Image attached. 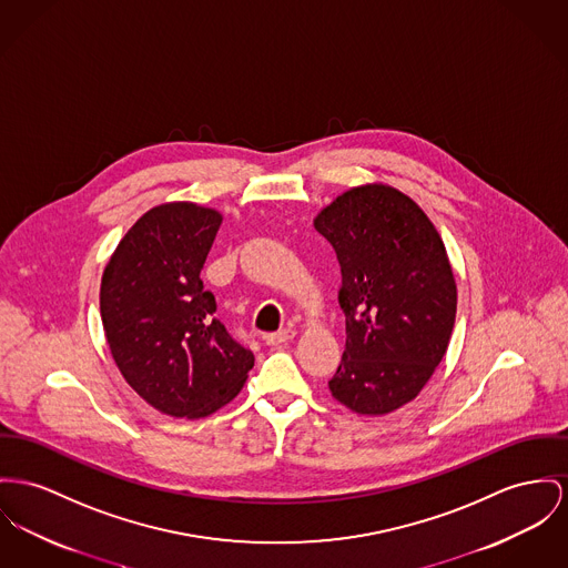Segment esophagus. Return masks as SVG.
Returning <instances> with one entry per match:
<instances>
[{"instance_id": "34e87169", "label": "esophagus", "mask_w": 568, "mask_h": 568, "mask_svg": "<svg viewBox=\"0 0 568 568\" xmlns=\"http://www.w3.org/2000/svg\"><path fill=\"white\" fill-rule=\"evenodd\" d=\"M293 338H295V332L291 327H286V329H280L275 334H265L263 341L268 346H277V344H286V342L293 341Z\"/></svg>"}]
</instances>
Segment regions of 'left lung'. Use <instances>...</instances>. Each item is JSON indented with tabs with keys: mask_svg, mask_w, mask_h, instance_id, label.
Masks as SVG:
<instances>
[{
	"mask_svg": "<svg viewBox=\"0 0 568 568\" xmlns=\"http://www.w3.org/2000/svg\"><path fill=\"white\" fill-rule=\"evenodd\" d=\"M314 227L341 263L346 344L332 396L381 416L414 400L453 336L456 284L442 236L412 197L385 185L338 195Z\"/></svg>",
	"mask_w": 568,
	"mask_h": 568,
	"instance_id": "8db88e82",
	"label": "left lung"
}]
</instances>
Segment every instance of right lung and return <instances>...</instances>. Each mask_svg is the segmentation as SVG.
Here are the masks:
<instances>
[{
  "instance_id": "add662e5",
  "label": "right lung",
  "mask_w": 568,
  "mask_h": 568,
  "mask_svg": "<svg viewBox=\"0 0 568 568\" xmlns=\"http://www.w3.org/2000/svg\"><path fill=\"white\" fill-rule=\"evenodd\" d=\"M222 224L213 209H151L115 247L101 282V318L115 364L154 409L204 417L230 403L254 353L215 318L200 273Z\"/></svg>"
}]
</instances>
